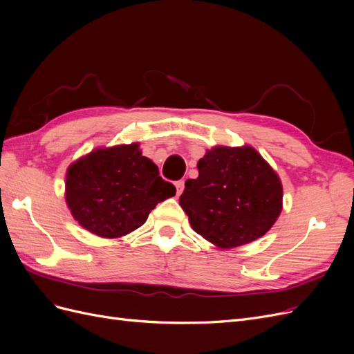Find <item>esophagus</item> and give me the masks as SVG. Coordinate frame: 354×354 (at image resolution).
I'll use <instances>...</instances> for the list:
<instances>
[{
    "label": "esophagus",
    "mask_w": 354,
    "mask_h": 354,
    "mask_svg": "<svg viewBox=\"0 0 354 354\" xmlns=\"http://www.w3.org/2000/svg\"><path fill=\"white\" fill-rule=\"evenodd\" d=\"M176 189H177V195L183 194V190H185V180L176 181Z\"/></svg>",
    "instance_id": "obj_1"
}]
</instances>
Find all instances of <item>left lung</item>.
Wrapping results in <instances>:
<instances>
[{"label":"left lung","instance_id":"8db88e82","mask_svg":"<svg viewBox=\"0 0 354 354\" xmlns=\"http://www.w3.org/2000/svg\"><path fill=\"white\" fill-rule=\"evenodd\" d=\"M180 196L190 226L221 250L261 238L282 211V183L251 146H216L199 159Z\"/></svg>","mask_w":354,"mask_h":354}]
</instances>
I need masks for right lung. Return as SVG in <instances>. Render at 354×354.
Listing matches in <instances>:
<instances>
[{"mask_svg": "<svg viewBox=\"0 0 354 354\" xmlns=\"http://www.w3.org/2000/svg\"><path fill=\"white\" fill-rule=\"evenodd\" d=\"M176 195L138 143L94 149L68 168L66 203L73 218L100 238L125 236L145 224L158 202Z\"/></svg>", "mask_w": 354, "mask_h": 354, "instance_id": "obj_1", "label": "right lung"}]
</instances>
